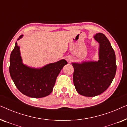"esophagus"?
I'll return each mask as SVG.
<instances>
[{"label":"esophagus","instance_id":"obj_1","mask_svg":"<svg viewBox=\"0 0 127 127\" xmlns=\"http://www.w3.org/2000/svg\"><path fill=\"white\" fill-rule=\"evenodd\" d=\"M66 60L69 62H70L72 61V58L70 57H66Z\"/></svg>","mask_w":127,"mask_h":127}]
</instances>
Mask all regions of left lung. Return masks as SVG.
I'll use <instances>...</instances> for the list:
<instances>
[{"label": "left lung", "mask_w": 127, "mask_h": 127, "mask_svg": "<svg viewBox=\"0 0 127 127\" xmlns=\"http://www.w3.org/2000/svg\"><path fill=\"white\" fill-rule=\"evenodd\" d=\"M94 38L99 44V60L72 63L76 91L88 97L97 96L106 90L114 78L117 69L115 53L107 38L100 33Z\"/></svg>", "instance_id": "1"}]
</instances>
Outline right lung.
I'll return each instance as SVG.
<instances>
[{"mask_svg":"<svg viewBox=\"0 0 127 127\" xmlns=\"http://www.w3.org/2000/svg\"><path fill=\"white\" fill-rule=\"evenodd\" d=\"M23 37L21 35L17 40ZM17 43L10 58V74L15 86L26 96L40 98L48 96L53 91L57 77L67 62L64 59L50 63L40 68L24 65Z\"/></svg>","mask_w":127,"mask_h":127,"instance_id":"add662e5","label":"right lung"}]
</instances>
